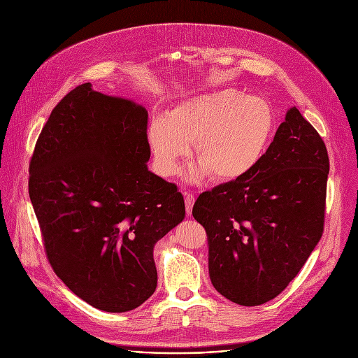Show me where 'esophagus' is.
I'll return each instance as SVG.
<instances>
[{
    "label": "esophagus",
    "mask_w": 358,
    "mask_h": 358,
    "mask_svg": "<svg viewBox=\"0 0 358 358\" xmlns=\"http://www.w3.org/2000/svg\"><path fill=\"white\" fill-rule=\"evenodd\" d=\"M184 196H185V210H187V213L192 215V210H193V206H194L196 197H194V194H192V193H189V192H185Z\"/></svg>",
    "instance_id": "esophagus-1"
}]
</instances>
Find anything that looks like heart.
Returning a JSON list of instances; mask_svg holds the SVG:
<instances>
[{
  "label": "heart",
  "mask_w": 358,
  "mask_h": 358,
  "mask_svg": "<svg viewBox=\"0 0 358 358\" xmlns=\"http://www.w3.org/2000/svg\"><path fill=\"white\" fill-rule=\"evenodd\" d=\"M274 131L271 106L259 97L223 90L178 104L149 126L148 139L164 174H176L194 142V176L235 182L250 176L266 155Z\"/></svg>",
  "instance_id": "heart-1"
}]
</instances>
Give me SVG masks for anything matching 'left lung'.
Listing matches in <instances>:
<instances>
[{
    "instance_id": "8db88e82",
    "label": "left lung",
    "mask_w": 358,
    "mask_h": 358,
    "mask_svg": "<svg viewBox=\"0 0 358 358\" xmlns=\"http://www.w3.org/2000/svg\"><path fill=\"white\" fill-rule=\"evenodd\" d=\"M328 174L325 142L293 107L250 176L199 196L193 216L222 296L258 306L289 286L322 236Z\"/></svg>"
}]
</instances>
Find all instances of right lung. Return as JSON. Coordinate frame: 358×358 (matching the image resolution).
I'll return each mask as SVG.
<instances>
[{
	"instance_id": "obj_1",
	"label": "right lung",
	"mask_w": 358,
	"mask_h": 358,
	"mask_svg": "<svg viewBox=\"0 0 358 358\" xmlns=\"http://www.w3.org/2000/svg\"><path fill=\"white\" fill-rule=\"evenodd\" d=\"M148 111L90 83L55 106L29 165V196L49 264L104 312L157 289L155 243L185 216L174 182L148 171Z\"/></svg>"
}]
</instances>
